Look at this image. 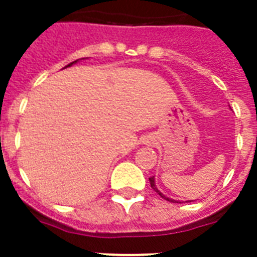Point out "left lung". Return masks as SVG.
Instances as JSON below:
<instances>
[{
    "label": "left lung",
    "mask_w": 257,
    "mask_h": 257,
    "mask_svg": "<svg viewBox=\"0 0 257 257\" xmlns=\"http://www.w3.org/2000/svg\"><path fill=\"white\" fill-rule=\"evenodd\" d=\"M150 184H151V188H152V189H154L155 192L158 193L159 196L162 197V198H164V200H167V201H171V202H177V201L172 200V198H168V197H165L164 194H163V193L160 192V190H159L158 188H156V185H155V177H150ZM177 203H179V202H177Z\"/></svg>",
    "instance_id": "obj_1"
}]
</instances>
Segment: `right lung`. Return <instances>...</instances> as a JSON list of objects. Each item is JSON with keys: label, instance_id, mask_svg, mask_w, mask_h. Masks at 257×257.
Here are the masks:
<instances>
[{"label": "right lung", "instance_id": "right-lung-1", "mask_svg": "<svg viewBox=\"0 0 257 257\" xmlns=\"http://www.w3.org/2000/svg\"><path fill=\"white\" fill-rule=\"evenodd\" d=\"M75 63H77V60H76V61H72L71 64H68V65H67V67H71V65H72V64H75Z\"/></svg>", "mask_w": 257, "mask_h": 257}]
</instances>
